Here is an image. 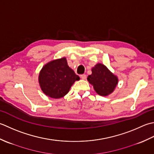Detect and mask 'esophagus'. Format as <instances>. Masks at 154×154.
<instances>
[{
  "label": "esophagus",
  "instance_id": "esophagus-1",
  "mask_svg": "<svg viewBox=\"0 0 154 154\" xmlns=\"http://www.w3.org/2000/svg\"><path fill=\"white\" fill-rule=\"evenodd\" d=\"M80 78H81L82 80H86L87 76H86V74H82V75H80Z\"/></svg>",
  "mask_w": 154,
  "mask_h": 154
}]
</instances>
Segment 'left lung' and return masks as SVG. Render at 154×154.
<instances>
[{
  "label": "left lung",
  "mask_w": 154,
  "mask_h": 154,
  "mask_svg": "<svg viewBox=\"0 0 154 154\" xmlns=\"http://www.w3.org/2000/svg\"><path fill=\"white\" fill-rule=\"evenodd\" d=\"M98 94L107 96L114 92L118 85V78L103 64L98 63L92 68V74L87 78Z\"/></svg>",
  "instance_id": "1"
}]
</instances>
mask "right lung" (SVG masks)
I'll use <instances>...</instances> for the list:
<instances>
[{
	"label": "right lung",
	"instance_id": "1",
	"mask_svg": "<svg viewBox=\"0 0 154 154\" xmlns=\"http://www.w3.org/2000/svg\"><path fill=\"white\" fill-rule=\"evenodd\" d=\"M80 77L68 66L65 57L46 64L38 75V82L43 93L50 98L59 99L66 95L71 86Z\"/></svg>",
	"mask_w": 154,
	"mask_h": 154
}]
</instances>
